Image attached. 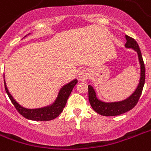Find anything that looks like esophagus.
<instances>
[{"mask_svg":"<svg viewBox=\"0 0 151 151\" xmlns=\"http://www.w3.org/2000/svg\"><path fill=\"white\" fill-rule=\"evenodd\" d=\"M88 78V71L86 69L81 70L78 73V78L80 81H86Z\"/></svg>","mask_w":151,"mask_h":151,"instance_id":"esophagus-1","label":"esophagus"}]
</instances>
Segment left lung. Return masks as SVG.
Listing matches in <instances>:
<instances>
[{"instance_id": "8db88e82", "label": "left lung", "mask_w": 151, "mask_h": 151, "mask_svg": "<svg viewBox=\"0 0 151 151\" xmlns=\"http://www.w3.org/2000/svg\"><path fill=\"white\" fill-rule=\"evenodd\" d=\"M127 42L125 44L126 47L133 48L135 51H137L139 55V60L140 66H141V77H140L139 85L137 87L136 90L134 93L125 101H119V102H114V103H104L96 98V93L93 88L91 86H88V101L90 103L91 106L94 111L97 112L101 116H119L127 111H130L138 103L141 94H142V88L145 83V65L143 59H142L141 50L139 47V44L134 40V39L126 35Z\"/></svg>"}]
</instances>
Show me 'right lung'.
<instances>
[{
    "label": "right lung",
    "mask_w": 151,
    "mask_h": 151,
    "mask_svg": "<svg viewBox=\"0 0 151 151\" xmlns=\"http://www.w3.org/2000/svg\"><path fill=\"white\" fill-rule=\"evenodd\" d=\"M77 83H78V80L75 79L70 83H68L67 85L63 86V88H61V90L59 91L58 96L56 101L52 105L42 108V109H27L20 106L19 104L13 99V97L11 96V94L9 93V90L6 87V85H5V81H4V88H5V91H6L10 101H12V104L14 105L16 109L21 116H23L26 119H31V120L49 121V120L55 119L56 117L58 116L61 112L63 111V109L65 108L66 101L70 95L73 87L75 86Z\"/></svg>",
    "instance_id": "1"
}]
</instances>
